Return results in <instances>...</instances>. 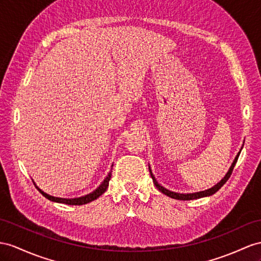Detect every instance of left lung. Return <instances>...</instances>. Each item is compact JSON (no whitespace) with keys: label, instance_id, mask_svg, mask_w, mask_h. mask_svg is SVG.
<instances>
[{"label":"left lung","instance_id":"obj_1","mask_svg":"<svg viewBox=\"0 0 261 261\" xmlns=\"http://www.w3.org/2000/svg\"><path fill=\"white\" fill-rule=\"evenodd\" d=\"M242 149H243V148H242ZM242 149H240V151H242ZM240 151L237 153V155H236L235 160H233V161H232V163H231V165H230V168H229L228 172L226 173V175H225L222 179H220V181H219L216 185H214L213 188H211V189H208V190L200 191V192H196V193H176V192H173V191H170V190H168V189H165L164 186H162L161 184L158 183L156 178L154 177V175H153V173H152V171H151L150 166H149V170H150V173H151V177H152V179H153V183H154V185L156 186V189H158L160 192H162L163 194H165L166 196L172 197V198H175V199H181V200H191V199L202 198V197L211 196V195H213V194H215V193H216L220 188H222V186L227 182V179H228V178L230 177V175H231V172H232V170H233V166H235V164H236V162H237L238 156H239V154H240Z\"/></svg>","mask_w":261,"mask_h":261}]
</instances>
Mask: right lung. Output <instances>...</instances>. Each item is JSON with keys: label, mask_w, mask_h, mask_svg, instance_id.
<instances>
[{"label": "right lung", "mask_w": 261, "mask_h": 261, "mask_svg": "<svg viewBox=\"0 0 261 261\" xmlns=\"http://www.w3.org/2000/svg\"><path fill=\"white\" fill-rule=\"evenodd\" d=\"M112 166H113V165H112ZM111 172H112V171H110V172L108 173V175H107V176L105 177V179L101 182V184H100L95 191H92L91 193H89V194H87V195L80 196V197H75V198H63V197L51 196V195L47 194V193H45V192H43L41 189H39L38 186L35 184L34 181H33V182H34V184H35V186H36V189H37L39 192H41V194H42L43 196H45L47 199L51 200V202L61 203V204H66V205H84V204L90 203V202H92V200L97 199L99 196H101V195L103 194V193L107 191V189H108V186H109V181H110V178H111Z\"/></svg>", "instance_id": "1"}]
</instances>
